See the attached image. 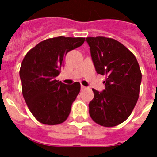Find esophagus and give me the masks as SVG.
I'll return each instance as SVG.
<instances>
[{
    "label": "esophagus",
    "mask_w": 157,
    "mask_h": 157,
    "mask_svg": "<svg viewBox=\"0 0 157 157\" xmlns=\"http://www.w3.org/2000/svg\"><path fill=\"white\" fill-rule=\"evenodd\" d=\"M81 90H86V86H81Z\"/></svg>",
    "instance_id": "obj_1"
}]
</instances>
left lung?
Segmentation results:
<instances>
[{"instance_id":"8db88e82","label":"left lung","mask_w":157,"mask_h":157,"mask_svg":"<svg viewBox=\"0 0 157 157\" xmlns=\"http://www.w3.org/2000/svg\"><path fill=\"white\" fill-rule=\"evenodd\" d=\"M91 58L98 74L106 75L102 92L93 89L90 115L102 126L121 124L130 116L139 96L142 73L133 53L112 38L87 37Z\"/></svg>"}]
</instances>
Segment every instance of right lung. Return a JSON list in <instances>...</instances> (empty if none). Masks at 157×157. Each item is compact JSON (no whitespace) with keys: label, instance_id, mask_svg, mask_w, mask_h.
<instances>
[{"label":"right lung","instance_id":"right-lung-1","mask_svg":"<svg viewBox=\"0 0 157 157\" xmlns=\"http://www.w3.org/2000/svg\"><path fill=\"white\" fill-rule=\"evenodd\" d=\"M84 41L83 37L50 38L24 57L19 71L23 95L32 114L40 123L59 124L68 117L81 85H65L55 77L63 65L64 56Z\"/></svg>","mask_w":157,"mask_h":157}]
</instances>
